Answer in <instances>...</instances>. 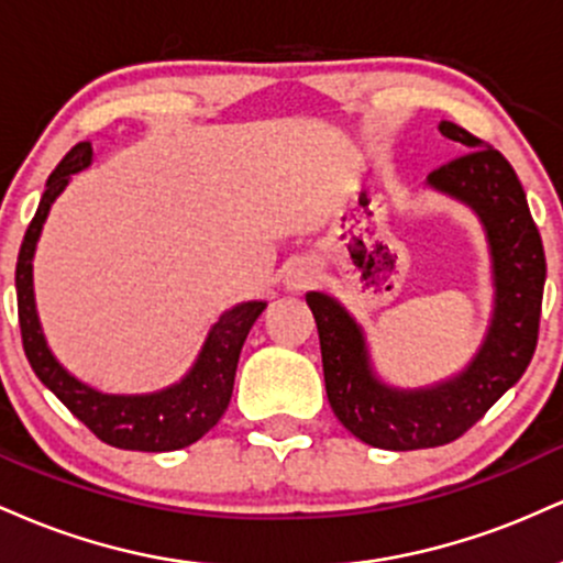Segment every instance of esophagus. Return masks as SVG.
<instances>
[{"instance_id": "34e87169", "label": "esophagus", "mask_w": 563, "mask_h": 563, "mask_svg": "<svg viewBox=\"0 0 563 563\" xmlns=\"http://www.w3.org/2000/svg\"><path fill=\"white\" fill-rule=\"evenodd\" d=\"M314 277H318V269H314L312 262H294L286 269L283 283H286V290H290V294H299V290L312 286Z\"/></svg>"}]
</instances>
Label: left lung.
I'll return each instance as SVG.
<instances>
[{
	"instance_id": "1",
	"label": "left lung",
	"mask_w": 563,
	"mask_h": 563,
	"mask_svg": "<svg viewBox=\"0 0 563 563\" xmlns=\"http://www.w3.org/2000/svg\"><path fill=\"white\" fill-rule=\"evenodd\" d=\"M439 132L466 153L431 172L426 187L479 217L493 267V318L471 363L434 386L386 384L373 365L363 325L344 303L322 290L307 294L320 333L328 402L354 437L380 450L439 448L466 434L525 376L538 346L545 254L525 187L487 142L452 121H439Z\"/></svg>"
}]
</instances>
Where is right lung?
<instances>
[{
    "mask_svg": "<svg viewBox=\"0 0 563 563\" xmlns=\"http://www.w3.org/2000/svg\"><path fill=\"white\" fill-rule=\"evenodd\" d=\"M92 158L95 153L89 142L70 147L66 158L49 174L36 214L25 230L15 267L18 318H21L25 357L38 380L106 444L140 452L183 450L187 444L198 442L206 431L214 429L228 410L243 341L267 303L241 301L219 314L200 346L196 363L177 384L166 386V389L147 394H111L76 378L55 357L44 339L34 299V254L57 196L66 190L74 174L92 166Z\"/></svg>",
    "mask_w": 563,
    "mask_h": 563,
    "instance_id": "1",
    "label": "right lung"
}]
</instances>
